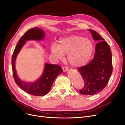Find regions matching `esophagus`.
Masks as SVG:
<instances>
[{
  "instance_id": "obj_1",
  "label": "esophagus",
  "mask_w": 125,
  "mask_h": 125,
  "mask_svg": "<svg viewBox=\"0 0 125 125\" xmlns=\"http://www.w3.org/2000/svg\"><path fill=\"white\" fill-rule=\"evenodd\" d=\"M62 70H63V72H66V71H67L68 70V69L67 67H64L62 68Z\"/></svg>"
}]
</instances>
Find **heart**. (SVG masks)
<instances>
[{"mask_svg": "<svg viewBox=\"0 0 125 125\" xmlns=\"http://www.w3.org/2000/svg\"><path fill=\"white\" fill-rule=\"evenodd\" d=\"M94 50L92 42L84 37L72 35L63 37L58 42L57 46H51V52L57 58L62 59L67 54L70 65L75 67L84 66L88 62Z\"/></svg>", "mask_w": 125, "mask_h": 125, "instance_id": "1", "label": "heart"}]
</instances>
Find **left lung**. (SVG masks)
<instances>
[{
  "label": "left lung",
  "instance_id": "1",
  "mask_svg": "<svg viewBox=\"0 0 125 125\" xmlns=\"http://www.w3.org/2000/svg\"><path fill=\"white\" fill-rule=\"evenodd\" d=\"M96 42L93 59L86 65L78 68L84 82L79 92L83 95H94L107 85L113 71L112 56L110 47L105 40L96 32L89 30Z\"/></svg>",
  "mask_w": 125,
  "mask_h": 125
}]
</instances>
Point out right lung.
I'll list each match as a JSON object with an SVG mask.
<instances>
[{
    "label": "right lung",
    "mask_w": 125,
    "mask_h": 125,
    "mask_svg": "<svg viewBox=\"0 0 125 125\" xmlns=\"http://www.w3.org/2000/svg\"><path fill=\"white\" fill-rule=\"evenodd\" d=\"M45 36L42 29L36 27L29 30L19 41L12 56V68L14 81L24 91L34 96H43L50 91L56 78L62 73V68L58 65L45 63L43 74L34 82L23 81L18 77L15 67L17 55L26 43L30 40L41 41Z\"/></svg>",
    "instance_id": "obj_1"
}]
</instances>
